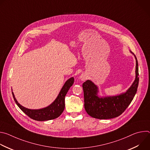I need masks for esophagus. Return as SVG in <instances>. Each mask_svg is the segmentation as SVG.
<instances>
[{
	"label": "esophagus",
	"instance_id": "34e87169",
	"mask_svg": "<svg viewBox=\"0 0 150 150\" xmlns=\"http://www.w3.org/2000/svg\"><path fill=\"white\" fill-rule=\"evenodd\" d=\"M86 78H87L86 76L84 75H82L81 76H80V79H81L82 81H85V79H86Z\"/></svg>",
	"mask_w": 150,
	"mask_h": 150
}]
</instances>
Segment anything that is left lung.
<instances>
[{"instance_id": "obj_1", "label": "left lung", "mask_w": 150, "mask_h": 150, "mask_svg": "<svg viewBox=\"0 0 150 150\" xmlns=\"http://www.w3.org/2000/svg\"><path fill=\"white\" fill-rule=\"evenodd\" d=\"M136 59V78L131 87L125 93L113 97L100 98L97 96L98 88L91 81L82 84L84 108L91 117L99 119H109L122 114L132 102L138 87V64Z\"/></svg>"}]
</instances>
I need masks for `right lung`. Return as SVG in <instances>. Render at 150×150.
I'll list each match as a JSON object with an SVG mask.
<instances>
[{"label":"right lung","mask_w":150,"mask_h":150,"mask_svg":"<svg viewBox=\"0 0 150 150\" xmlns=\"http://www.w3.org/2000/svg\"><path fill=\"white\" fill-rule=\"evenodd\" d=\"M74 82V78L73 77L67 80L54 102L47 108L41 109L31 110L27 109L18 103L13 93L12 95L15 102L20 109L32 119L37 121L52 120L60 116L65 109V97Z\"/></svg>","instance_id":"add662e5"}]
</instances>
